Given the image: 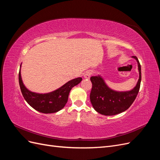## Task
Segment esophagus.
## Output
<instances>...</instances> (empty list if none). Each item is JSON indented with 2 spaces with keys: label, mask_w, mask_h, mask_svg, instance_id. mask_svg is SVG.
Masks as SVG:
<instances>
[{
  "label": "esophagus",
  "mask_w": 160,
  "mask_h": 160,
  "mask_svg": "<svg viewBox=\"0 0 160 160\" xmlns=\"http://www.w3.org/2000/svg\"><path fill=\"white\" fill-rule=\"evenodd\" d=\"M91 74H92V72L91 71H87L85 73V75H84V77H85V79H89Z\"/></svg>",
  "instance_id": "obj_1"
}]
</instances>
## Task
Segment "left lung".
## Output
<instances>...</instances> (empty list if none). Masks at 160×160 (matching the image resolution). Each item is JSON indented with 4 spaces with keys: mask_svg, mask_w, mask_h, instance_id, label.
Here are the masks:
<instances>
[{
    "mask_svg": "<svg viewBox=\"0 0 160 160\" xmlns=\"http://www.w3.org/2000/svg\"><path fill=\"white\" fill-rule=\"evenodd\" d=\"M132 57L138 62L139 76L136 85L132 90L116 91L109 88L100 75L91 77L92 83L90 93L91 103L94 109L100 114L114 115L122 113L132 105L136 98L142 79L141 65L136 57Z\"/></svg>",
    "mask_w": 160,
    "mask_h": 160,
    "instance_id": "left-lung-1",
    "label": "left lung"
}]
</instances>
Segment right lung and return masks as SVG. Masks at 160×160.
I'll return each mask as SVG.
<instances>
[{"mask_svg": "<svg viewBox=\"0 0 160 160\" xmlns=\"http://www.w3.org/2000/svg\"><path fill=\"white\" fill-rule=\"evenodd\" d=\"M81 81V77H77L50 93H37L29 91L24 85L21 78V69L18 73L19 85L24 98L33 109L43 113H56L63 108L68 101L70 91Z\"/></svg>", "mask_w": 160, "mask_h": 160, "instance_id": "right-lung-1", "label": "right lung"}]
</instances>
